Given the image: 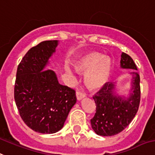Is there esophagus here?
I'll return each instance as SVG.
<instances>
[{"mask_svg": "<svg viewBox=\"0 0 155 155\" xmlns=\"http://www.w3.org/2000/svg\"><path fill=\"white\" fill-rule=\"evenodd\" d=\"M84 97H85V94L84 92H82L80 91H76V98H77L78 100H81Z\"/></svg>", "mask_w": 155, "mask_h": 155, "instance_id": "esophagus-1", "label": "esophagus"}]
</instances>
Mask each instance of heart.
<instances>
[{
    "label": "heart",
    "mask_w": 155,
    "mask_h": 155,
    "mask_svg": "<svg viewBox=\"0 0 155 155\" xmlns=\"http://www.w3.org/2000/svg\"><path fill=\"white\" fill-rule=\"evenodd\" d=\"M77 69L86 73L84 81L91 89H99L106 84L112 70V62L110 58L99 52H90L82 58L77 64ZM67 73L73 77L72 71L66 67Z\"/></svg>",
    "instance_id": "obj_1"
}]
</instances>
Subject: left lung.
Wrapping results in <instances>:
<instances>
[{
    "instance_id": "1",
    "label": "left lung",
    "mask_w": 155,
    "mask_h": 155,
    "mask_svg": "<svg viewBox=\"0 0 155 155\" xmlns=\"http://www.w3.org/2000/svg\"><path fill=\"white\" fill-rule=\"evenodd\" d=\"M120 64L132 71V91L128 99L114 95V84L107 83L93 96L96 109L91 119V127L101 136H113L123 131L134 119L140 104V76L137 67L129 55L122 52Z\"/></svg>"
}]
</instances>
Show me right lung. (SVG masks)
<instances>
[{
  "mask_svg": "<svg viewBox=\"0 0 155 155\" xmlns=\"http://www.w3.org/2000/svg\"><path fill=\"white\" fill-rule=\"evenodd\" d=\"M57 41H42L30 48L19 64L14 99L19 114L34 131L53 134L64 127L76 103L75 91L59 84L51 70H44Z\"/></svg>",
  "mask_w": 155,
  "mask_h": 155,
  "instance_id": "right-lung-1",
  "label": "right lung"
}]
</instances>
